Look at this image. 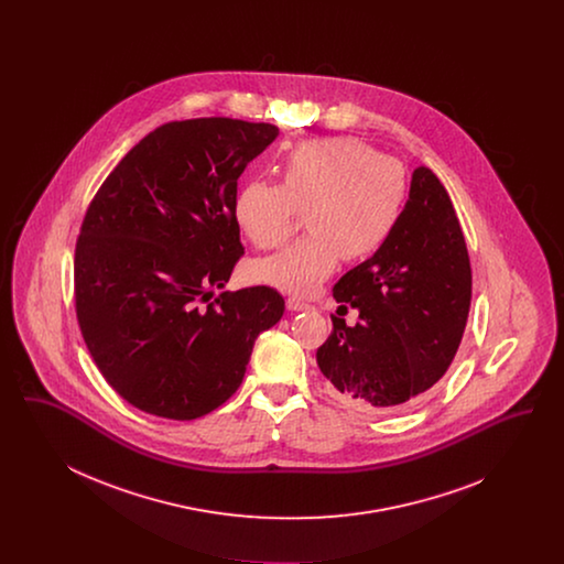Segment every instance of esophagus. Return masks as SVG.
Here are the masks:
<instances>
[{
	"label": "esophagus",
	"instance_id": "1",
	"mask_svg": "<svg viewBox=\"0 0 564 564\" xmlns=\"http://www.w3.org/2000/svg\"><path fill=\"white\" fill-rule=\"evenodd\" d=\"M288 308H290V311H294V313H300V311H308V308H311V304L302 302L300 297H288Z\"/></svg>",
	"mask_w": 564,
	"mask_h": 564
}]
</instances>
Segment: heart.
Returning <instances> with one entry per match:
<instances>
[{"instance_id":"heart-1","label":"heart","mask_w":564,"mask_h":564,"mask_svg":"<svg viewBox=\"0 0 564 564\" xmlns=\"http://www.w3.org/2000/svg\"><path fill=\"white\" fill-rule=\"evenodd\" d=\"M281 175L283 186L249 182L237 196L235 215L249 241L274 249L290 239L300 212H306L311 235L256 269L260 281L288 294H315L343 258H372L400 226L408 198L405 171L357 137L297 143Z\"/></svg>"}]
</instances>
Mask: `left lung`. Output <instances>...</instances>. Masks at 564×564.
<instances>
[{"label": "left lung", "mask_w": 564, "mask_h": 564, "mask_svg": "<svg viewBox=\"0 0 564 564\" xmlns=\"http://www.w3.org/2000/svg\"><path fill=\"white\" fill-rule=\"evenodd\" d=\"M352 327L332 315L317 349L329 398L366 412L416 402L455 359L471 304V267L453 200L427 166L412 173L389 242L334 285Z\"/></svg>", "instance_id": "obj_1"}]
</instances>
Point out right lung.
<instances>
[{
	"instance_id": "obj_1",
	"label": "right lung",
	"mask_w": 564,
	"mask_h": 564,
	"mask_svg": "<svg viewBox=\"0 0 564 564\" xmlns=\"http://www.w3.org/2000/svg\"><path fill=\"white\" fill-rule=\"evenodd\" d=\"M279 129L232 118L162 124L95 194L76 245V313L111 389L173 421L241 387L256 338L283 317L267 285L224 292L245 253L235 215L245 166Z\"/></svg>"
}]
</instances>
